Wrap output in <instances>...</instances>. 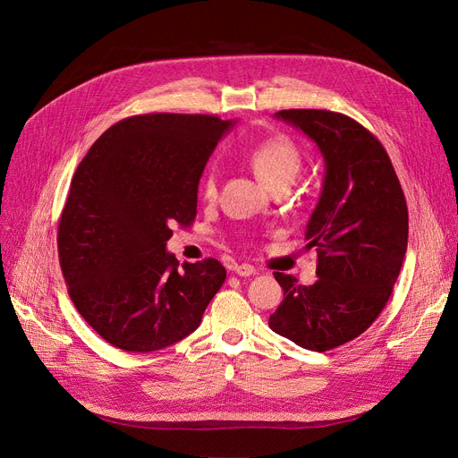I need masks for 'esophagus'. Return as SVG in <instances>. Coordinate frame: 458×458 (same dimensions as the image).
I'll list each match as a JSON object with an SVG mask.
<instances>
[{
	"mask_svg": "<svg viewBox=\"0 0 458 458\" xmlns=\"http://www.w3.org/2000/svg\"><path fill=\"white\" fill-rule=\"evenodd\" d=\"M233 273L239 276H252L256 275V267L250 266V263H239V266L233 267Z\"/></svg>",
	"mask_w": 458,
	"mask_h": 458,
	"instance_id": "esophagus-1",
	"label": "esophagus"
}]
</instances>
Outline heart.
<instances>
[{
	"label": "heart",
	"instance_id": "b5f03b06",
	"mask_svg": "<svg viewBox=\"0 0 458 458\" xmlns=\"http://www.w3.org/2000/svg\"><path fill=\"white\" fill-rule=\"evenodd\" d=\"M249 163L258 178L271 189L290 187L302 168V152L292 137L280 133L258 142L249 152ZM216 192V174L209 171L202 178L200 195L206 202H213Z\"/></svg>",
	"mask_w": 458,
	"mask_h": 458
}]
</instances>
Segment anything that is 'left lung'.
Instances as JSON below:
<instances>
[{
  "label": "left lung",
  "mask_w": 458,
  "mask_h": 458,
  "mask_svg": "<svg viewBox=\"0 0 458 458\" xmlns=\"http://www.w3.org/2000/svg\"><path fill=\"white\" fill-rule=\"evenodd\" d=\"M275 116L318 144L327 174L306 226L319 278L301 285L292 275L273 273L284 301L269 327L325 352L358 338L386 306L406 252L408 208L386 150L354 118L327 109H284Z\"/></svg>",
  "instance_id": "left-lung-1"
}]
</instances>
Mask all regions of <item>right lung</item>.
Wrapping results in <instances>:
<instances>
[{
    "instance_id": "right-lung-1",
    "label": "right lung",
    "mask_w": 458,
    "mask_h": 458,
    "mask_svg": "<svg viewBox=\"0 0 458 458\" xmlns=\"http://www.w3.org/2000/svg\"><path fill=\"white\" fill-rule=\"evenodd\" d=\"M230 126L215 114L128 116L76 168L59 263L80 316L113 347L152 352L183 340L225 284L221 261L180 267L165 245L174 225L195 221L202 171Z\"/></svg>"
}]
</instances>
